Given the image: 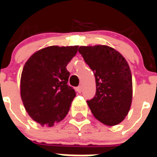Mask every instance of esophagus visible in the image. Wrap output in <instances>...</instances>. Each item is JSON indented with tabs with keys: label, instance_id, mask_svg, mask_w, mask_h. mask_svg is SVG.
<instances>
[{
	"label": "esophagus",
	"instance_id": "34e87169",
	"mask_svg": "<svg viewBox=\"0 0 157 157\" xmlns=\"http://www.w3.org/2000/svg\"><path fill=\"white\" fill-rule=\"evenodd\" d=\"M75 90H76V92H79V93H81L82 91V86H77L76 88H75Z\"/></svg>",
	"mask_w": 157,
	"mask_h": 157
}]
</instances>
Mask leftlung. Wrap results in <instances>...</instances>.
Segmentation results:
<instances>
[{"mask_svg":"<svg viewBox=\"0 0 157 157\" xmlns=\"http://www.w3.org/2000/svg\"><path fill=\"white\" fill-rule=\"evenodd\" d=\"M96 80V95L86 101L98 120L109 126L121 123L132 102V75L123 55L107 45L81 46L78 49Z\"/></svg>","mask_w":157,"mask_h":157,"instance_id":"8db88e82","label":"left lung"}]
</instances>
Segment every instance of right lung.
<instances>
[{"label": "right lung", "instance_id": "1", "mask_svg": "<svg viewBox=\"0 0 157 157\" xmlns=\"http://www.w3.org/2000/svg\"><path fill=\"white\" fill-rule=\"evenodd\" d=\"M78 46H49L35 52L26 62L20 93L29 115L42 126L51 127L68 113L75 92L67 85L66 66Z\"/></svg>", "mask_w": 157, "mask_h": 157}]
</instances>
